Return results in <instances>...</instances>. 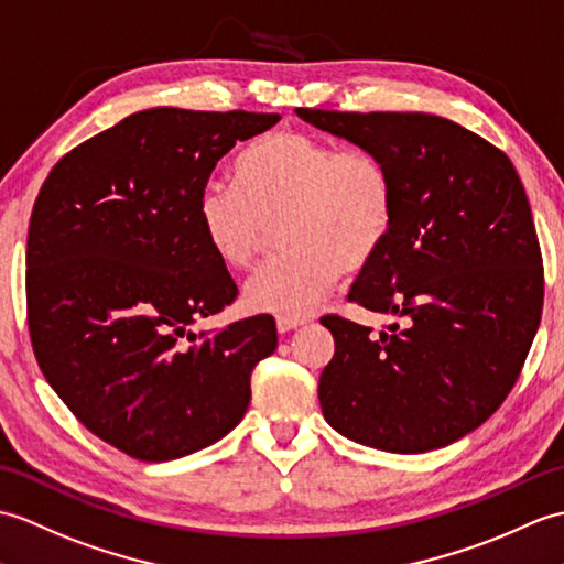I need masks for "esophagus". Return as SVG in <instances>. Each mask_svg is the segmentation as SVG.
Instances as JSON below:
<instances>
[{
    "label": "esophagus",
    "instance_id": "1",
    "mask_svg": "<svg viewBox=\"0 0 564 564\" xmlns=\"http://www.w3.org/2000/svg\"><path fill=\"white\" fill-rule=\"evenodd\" d=\"M306 323V316H278V330L280 333H290L294 328H299V325Z\"/></svg>",
    "mask_w": 564,
    "mask_h": 564
}]
</instances>
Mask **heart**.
<instances>
[{"mask_svg":"<svg viewBox=\"0 0 564 564\" xmlns=\"http://www.w3.org/2000/svg\"><path fill=\"white\" fill-rule=\"evenodd\" d=\"M234 185L209 183L195 221L221 268L253 265L270 239L282 248L243 290L258 314H306L343 272H359L391 239L395 181L377 154L335 152L316 137L272 130L234 159Z\"/></svg>","mask_w":564,"mask_h":564,"instance_id":"obj_1","label":"heart"}]
</instances>
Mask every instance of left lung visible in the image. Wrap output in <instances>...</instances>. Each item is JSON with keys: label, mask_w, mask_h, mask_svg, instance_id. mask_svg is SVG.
<instances>
[{"label": "left lung", "mask_w": 564, "mask_h": 564, "mask_svg": "<svg viewBox=\"0 0 564 564\" xmlns=\"http://www.w3.org/2000/svg\"><path fill=\"white\" fill-rule=\"evenodd\" d=\"M296 116L377 154L395 224L349 299L403 318L381 333L340 316L318 400L333 430L391 454L454 444L514 388L541 323L543 258L527 191L505 152L430 112Z\"/></svg>", "instance_id": "8db88e82"}]
</instances>
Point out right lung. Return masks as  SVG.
<instances>
[{
	"label": "right lung",
	"instance_id": "1",
	"mask_svg": "<svg viewBox=\"0 0 564 564\" xmlns=\"http://www.w3.org/2000/svg\"><path fill=\"white\" fill-rule=\"evenodd\" d=\"M278 112L152 108L74 147L33 205L26 304L47 383L86 430L132 458L173 460L246 415L250 373L278 349L272 316L199 330L239 290L195 221L236 142Z\"/></svg>",
	"mask_w": 564,
	"mask_h": 564
}]
</instances>
